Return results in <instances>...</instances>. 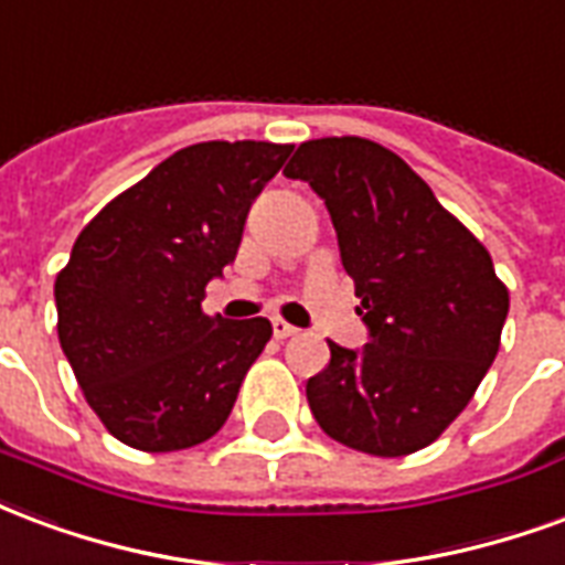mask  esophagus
Masks as SVG:
<instances>
[{
    "mask_svg": "<svg viewBox=\"0 0 565 565\" xmlns=\"http://www.w3.org/2000/svg\"><path fill=\"white\" fill-rule=\"evenodd\" d=\"M295 333H298L295 324H288L286 319H274V337H277V340H288V337H295Z\"/></svg>",
    "mask_w": 565,
    "mask_h": 565,
    "instance_id": "34e87169",
    "label": "esophagus"
}]
</instances>
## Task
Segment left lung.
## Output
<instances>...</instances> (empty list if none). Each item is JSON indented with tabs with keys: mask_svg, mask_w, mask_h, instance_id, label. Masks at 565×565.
Segmentation results:
<instances>
[{
	"mask_svg": "<svg viewBox=\"0 0 565 565\" xmlns=\"http://www.w3.org/2000/svg\"><path fill=\"white\" fill-rule=\"evenodd\" d=\"M286 177L324 198L370 328L361 352L328 340L331 361L307 382L312 415L355 451L413 455L472 401L500 352L509 288L484 243L388 147L303 141Z\"/></svg>",
	"mask_w": 565,
	"mask_h": 565,
	"instance_id": "1",
	"label": "left lung"
}]
</instances>
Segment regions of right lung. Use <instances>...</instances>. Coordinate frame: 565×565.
<instances>
[{
	"instance_id": "right-lung-1",
	"label": "right lung",
	"mask_w": 565,
	"mask_h": 565,
	"mask_svg": "<svg viewBox=\"0 0 565 565\" xmlns=\"http://www.w3.org/2000/svg\"><path fill=\"white\" fill-rule=\"evenodd\" d=\"M291 143L177 150L86 222L56 274L60 345L89 409L138 451L204 443L270 340V322L201 310Z\"/></svg>"
}]
</instances>
